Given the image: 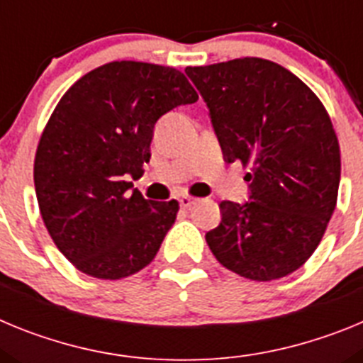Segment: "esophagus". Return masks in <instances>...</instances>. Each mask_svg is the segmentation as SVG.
I'll list each match as a JSON object with an SVG mask.
<instances>
[{
    "label": "esophagus",
    "instance_id": "esophagus-1",
    "mask_svg": "<svg viewBox=\"0 0 363 363\" xmlns=\"http://www.w3.org/2000/svg\"><path fill=\"white\" fill-rule=\"evenodd\" d=\"M196 198H192V196H182L179 198V207H182V209H189V207H191V205H194L196 203Z\"/></svg>",
    "mask_w": 363,
    "mask_h": 363
}]
</instances>
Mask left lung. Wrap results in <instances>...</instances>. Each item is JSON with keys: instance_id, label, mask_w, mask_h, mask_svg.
Instances as JSON below:
<instances>
[{"instance_id": "left-lung-1", "label": "left lung", "mask_w": 363, "mask_h": 363, "mask_svg": "<svg viewBox=\"0 0 363 363\" xmlns=\"http://www.w3.org/2000/svg\"><path fill=\"white\" fill-rule=\"evenodd\" d=\"M185 74L209 107L225 162L251 167V201H221L207 245L243 278L287 277L316 251L336 207L340 145L331 118L306 83L269 60L238 57Z\"/></svg>"}]
</instances>
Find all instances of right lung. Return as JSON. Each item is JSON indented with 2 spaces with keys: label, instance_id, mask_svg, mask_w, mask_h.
<instances>
[{
  "label": "right lung",
  "instance_id": "obj_1",
  "mask_svg": "<svg viewBox=\"0 0 363 363\" xmlns=\"http://www.w3.org/2000/svg\"><path fill=\"white\" fill-rule=\"evenodd\" d=\"M198 99L184 72L111 62L70 86L45 125L34 158L43 223L78 271L120 280L160 251L179 205L150 201L133 187L150 160L154 125Z\"/></svg>",
  "mask_w": 363,
  "mask_h": 363
}]
</instances>
